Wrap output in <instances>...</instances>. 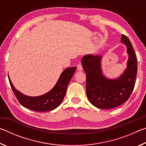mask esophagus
Masks as SVG:
<instances>
[{"label": "esophagus", "mask_w": 146, "mask_h": 146, "mask_svg": "<svg viewBox=\"0 0 146 146\" xmlns=\"http://www.w3.org/2000/svg\"><path fill=\"white\" fill-rule=\"evenodd\" d=\"M82 70H83V68H82V64H81L80 63H78V65H77V70L78 71H82Z\"/></svg>", "instance_id": "1"}]
</instances>
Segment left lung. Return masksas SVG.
<instances>
[{
  "label": "left lung",
  "instance_id": "8db88e82",
  "mask_svg": "<svg viewBox=\"0 0 146 146\" xmlns=\"http://www.w3.org/2000/svg\"><path fill=\"white\" fill-rule=\"evenodd\" d=\"M122 43L127 47L129 56L127 68L119 77L106 78L101 68L102 56L87 55L82 58L86 74V95L91 104L96 108L109 110L127 101L135 87L137 73V61L133 46L126 36L122 35Z\"/></svg>",
  "mask_w": 146,
  "mask_h": 146
}]
</instances>
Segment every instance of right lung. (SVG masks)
<instances>
[{"label": "right lung", "mask_w": 146, "mask_h": 146, "mask_svg": "<svg viewBox=\"0 0 146 146\" xmlns=\"http://www.w3.org/2000/svg\"><path fill=\"white\" fill-rule=\"evenodd\" d=\"M76 69V67L66 68L62 73L52 90L38 97H29L24 95L15 88L10 78H8L12 90L22 106L35 111L46 112L55 110L60 105L66 95L68 84L75 73Z\"/></svg>", "instance_id": "1"}]
</instances>
